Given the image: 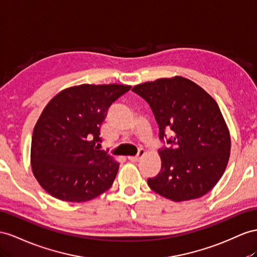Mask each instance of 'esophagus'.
<instances>
[{
	"label": "esophagus",
	"instance_id": "esophagus-1",
	"mask_svg": "<svg viewBox=\"0 0 257 257\" xmlns=\"http://www.w3.org/2000/svg\"><path fill=\"white\" fill-rule=\"evenodd\" d=\"M144 154H146V152H144V150H140L139 153H138L137 156H135V157H128V160H129L130 162H133V163L139 162V161L142 159Z\"/></svg>",
	"mask_w": 257,
	"mask_h": 257
}]
</instances>
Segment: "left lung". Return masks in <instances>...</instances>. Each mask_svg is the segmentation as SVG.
I'll return each mask as SVG.
<instances>
[{"mask_svg": "<svg viewBox=\"0 0 257 257\" xmlns=\"http://www.w3.org/2000/svg\"><path fill=\"white\" fill-rule=\"evenodd\" d=\"M133 91L153 110L160 139L168 148L159 150L162 167L148 179L154 192L182 202L199 199L219 181L230 156L229 129L218 104L195 82L181 76L137 84Z\"/></svg>", "mask_w": 257, "mask_h": 257, "instance_id": "1", "label": "left lung"}]
</instances>
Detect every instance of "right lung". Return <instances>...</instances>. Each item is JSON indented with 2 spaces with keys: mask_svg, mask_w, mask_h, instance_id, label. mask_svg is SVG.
<instances>
[{
  "mask_svg": "<svg viewBox=\"0 0 257 257\" xmlns=\"http://www.w3.org/2000/svg\"><path fill=\"white\" fill-rule=\"evenodd\" d=\"M126 84H80L47 104L34 128L31 168L45 191L65 202H87L111 187L119 167L98 149L100 127Z\"/></svg>",
  "mask_w": 257,
  "mask_h": 257,
  "instance_id": "obj_1",
  "label": "right lung"
}]
</instances>
